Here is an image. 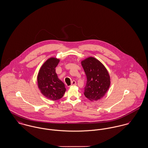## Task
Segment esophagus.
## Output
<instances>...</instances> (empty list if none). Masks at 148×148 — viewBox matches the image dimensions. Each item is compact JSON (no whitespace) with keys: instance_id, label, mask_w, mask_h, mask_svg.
Here are the masks:
<instances>
[{"instance_id":"34e87169","label":"esophagus","mask_w":148,"mask_h":148,"mask_svg":"<svg viewBox=\"0 0 148 148\" xmlns=\"http://www.w3.org/2000/svg\"><path fill=\"white\" fill-rule=\"evenodd\" d=\"M77 85V82L75 80H73L71 82V86H76Z\"/></svg>"}]
</instances>
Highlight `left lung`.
Listing matches in <instances>:
<instances>
[{
	"label": "left lung",
	"mask_w": 148,
	"mask_h": 148,
	"mask_svg": "<svg viewBox=\"0 0 148 148\" xmlns=\"http://www.w3.org/2000/svg\"><path fill=\"white\" fill-rule=\"evenodd\" d=\"M87 77L84 96L91 101L102 98L110 86V77L108 70L97 58L88 57L81 61Z\"/></svg>",
	"instance_id": "8db88e82"
}]
</instances>
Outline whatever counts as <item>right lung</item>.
I'll use <instances>...</instances> for the list:
<instances>
[{"instance_id":"add662e5","label":"right lung","mask_w":148,"mask_h":148,"mask_svg":"<svg viewBox=\"0 0 148 148\" xmlns=\"http://www.w3.org/2000/svg\"><path fill=\"white\" fill-rule=\"evenodd\" d=\"M60 61L56 57L49 58L41 66L37 76L38 86L40 92L52 101L60 99L66 91L64 83L58 78L56 73Z\"/></svg>"}]
</instances>
